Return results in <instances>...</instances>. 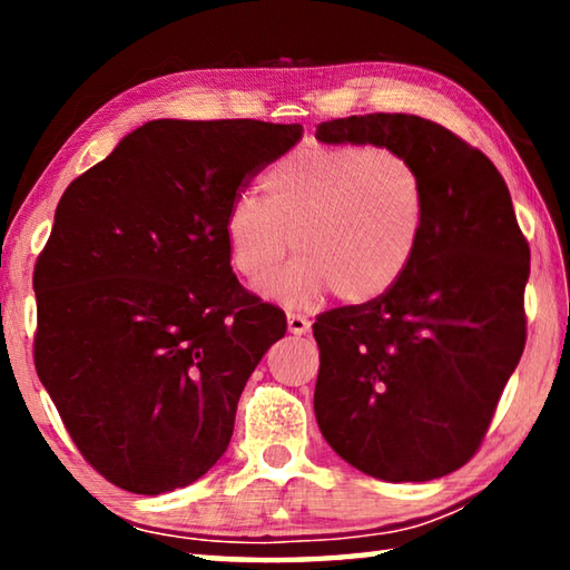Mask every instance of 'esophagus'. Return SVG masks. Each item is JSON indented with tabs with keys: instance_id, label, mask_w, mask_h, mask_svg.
Masks as SVG:
<instances>
[{
	"instance_id": "1",
	"label": "esophagus",
	"mask_w": 570,
	"mask_h": 570,
	"mask_svg": "<svg viewBox=\"0 0 570 570\" xmlns=\"http://www.w3.org/2000/svg\"><path fill=\"white\" fill-rule=\"evenodd\" d=\"M286 324H288V332L296 334V336L306 334V332H308V326H312V322H308L304 314H296V312H288V316H286Z\"/></svg>"
}]
</instances>
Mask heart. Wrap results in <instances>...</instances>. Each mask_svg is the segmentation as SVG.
<instances>
[{"mask_svg":"<svg viewBox=\"0 0 570 570\" xmlns=\"http://www.w3.org/2000/svg\"><path fill=\"white\" fill-rule=\"evenodd\" d=\"M264 197L230 200L224 236L230 266L264 282L288 250H302L264 294L284 306H312L330 292L360 304L402 282L428 218L420 170L390 148L360 142L298 148L266 168Z\"/></svg>","mask_w":570,"mask_h":570,"instance_id":"obj_1","label":"heart"}]
</instances>
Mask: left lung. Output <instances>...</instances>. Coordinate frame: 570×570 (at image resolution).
Masks as SVG:
<instances>
[{"mask_svg":"<svg viewBox=\"0 0 570 570\" xmlns=\"http://www.w3.org/2000/svg\"><path fill=\"white\" fill-rule=\"evenodd\" d=\"M316 140L402 153L428 198L402 282L316 316V422L366 475L442 478L475 455L525 346L530 248L513 200L478 148L420 115H352L316 125Z\"/></svg>","mask_w":570,"mask_h":570,"instance_id":"obj_1","label":"left lung"}]
</instances>
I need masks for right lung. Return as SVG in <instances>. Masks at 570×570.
I'll return each instance as SVG.
<instances>
[{
    "mask_svg": "<svg viewBox=\"0 0 570 570\" xmlns=\"http://www.w3.org/2000/svg\"><path fill=\"white\" fill-rule=\"evenodd\" d=\"M302 135L298 122L150 120L62 193L35 266V366L112 485L170 493L226 452L286 316L238 284L224 218Z\"/></svg>",
    "mask_w": 570,
    "mask_h": 570,
    "instance_id": "add662e5",
    "label": "right lung"
}]
</instances>
